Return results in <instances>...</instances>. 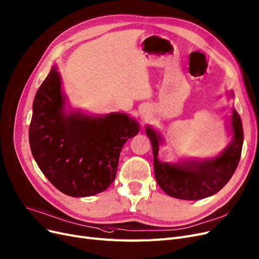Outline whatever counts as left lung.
<instances>
[{
  "label": "left lung",
  "instance_id": "obj_1",
  "mask_svg": "<svg viewBox=\"0 0 259 259\" xmlns=\"http://www.w3.org/2000/svg\"><path fill=\"white\" fill-rule=\"evenodd\" d=\"M231 126L234 138L219 156L182 163L158 160V147L162 139L158 133L148 126L146 133L152 142L155 178L159 187L172 198L190 201L207 198L220 191L233 177L241 156L243 128L240 116L235 109Z\"/></svg>",
  "mask_w": 259,
  "mask_h": 259
}]
</instances>
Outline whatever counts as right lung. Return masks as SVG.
<instances>
[{
  "mask_svg": "<svg viewBox=\"0 0 259 259\" xmlns=\"http://www.w3.org/2000/svg\"><path fill=\"white\" fill-rule=\"evenodd\" d=\"M65 100L60 75L53 67L34 99L30 150L59 191L75 198L95 195L115 181L122 147L139 133V124L125 113H66Z\"/></svg>",
  "mask_w": 259,
  "mask_h": 259,
  "instance_id": "add662e5",
  "label": "right lung"
}]
</instances>
